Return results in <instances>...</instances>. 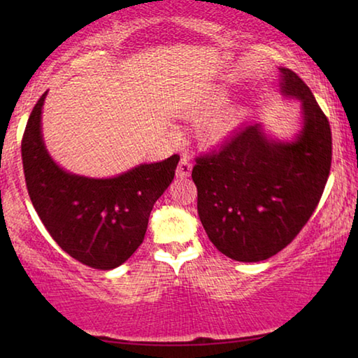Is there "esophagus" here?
Listing matches in <instances>:
<instances>
[{
    "mask_svg": "<svg viewBox=\"0 0 358 358\" xmlns=\"http://www.w3.org/2000/svg\"><path fill=\"white\" fill-rule=\"evenodd\" d=\"M191 171H192V162H191V159H189V157L183 156V157H181V159H180V162H178V167H177V177H178V178H186V177H189Z\"/></svg>",
    "mask_w": 358,
    "mask_h": 358,
    "instance_id": "obj_1",
    "label": "esophagus"
}]
</instances>
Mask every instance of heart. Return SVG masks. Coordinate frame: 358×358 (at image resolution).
<instances>
[{
    "mask_svg": "<svg viewBox=\"0 0 358 358\" xmlns=\"http://www.w3.org/2000/svg\"><path fill=\"white\" fill-rule=\"evenodd\" d=\"M229 93L227 92H215L208 94L201 104H199L194 112L197 115H207L221 108L224 104H227ZM240 123V113L237 110H222L215 115L205 118L197 128V137L203 145L213 147L226 141L232 134V131L237 128Z\"/></svg>",
    "mask_w": 358,
    "mask_h": 358,
    "instance_id": "b5f03b06",
    "label": "heart"
}]
</instances>
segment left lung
<instances>
[{"label": "left lung", "instance_id": "8db88e82", "mask_svg": "<svg viewBox=\"0 0 358 358\" xmlns=\"http://www.w3.org/2000/svg\"><path fill=\"white\" fill-rule=\"evenodd\" d=\"M281 92L301 102V129L290 142L248 124L220 150L196 157L197 211L217 251L259 262L284 250L310 220L331 166V131L311 90L286 68Z\"/></svg>", "mask_w": 358, "mask_h": 358}]
</instances>
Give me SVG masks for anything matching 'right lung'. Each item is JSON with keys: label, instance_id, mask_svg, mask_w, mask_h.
<instances>
[{"label": "right lung", "instance_id": "right-lung-1", "mask_svg": "<svg viewBox=\"0 0 358 358\" xmlns=\"http://www.w3.org/2000/svg\"><path fill=\"white\" fill-rule=\"evenodd\" d=\"M45 96L34 106L22 138L29 199L64 252L92 268H117L142 245L151 210L172 183L180 156L141 164L112 178L64 171L48 155L42 138Z\"/></svg>", "mask_w": 358, "mask_h": 358}]
</instances>
